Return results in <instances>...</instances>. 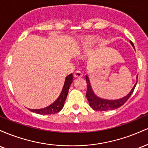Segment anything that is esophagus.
<instances>
[{
    "instance_id": "34e87169",
    "label": "esophagus",
    "mask_w": 148,
    "mask_h": 148,
    "mask_svg": "<svg viewBox=\"0 0 148 148\" xmlns=\"http://www.w3.org/2000/svg\"><path fill=\"white\" fill-rule=\"evenodd\" d=\"M74 76H75L76 78H81L83 76V73L81 72V71H76L75 72H74Z\"/></svg>"
}]
</instances>
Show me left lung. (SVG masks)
<instances>
[{
  "instance_id": "8db88e82",
  "label": "left lung",
  "mask_w": 148,
  "mask_h": 148,
  "mask_svg": "<svg viewBox=\"0 0 148 148\" xmlns=\"http://www.w3.org/2000/svg\"><path fill=\"white\" fill-rule=\"evenodd\" d=\"M131 45L134 48V46L133 42L130 41ZM136 79H138V75L136 76ZM86 81L87 83V91H86V97H87L88 102H89L90 106L95 111H109V110H113L116 109V108H119L125 103L128 100L129 98L130 97L132 94L135 89L136 86L137 82L136 83L135 85L134 86L133 88L130 92L127 95V96L121 98L120 99L116 100H107L99 98V97L96 96L95 92L92 90V88L91 87V84L90 83L89 78L88 76H86Z\"/></svg>"
}]
</instances>
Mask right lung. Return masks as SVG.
<instances>
[{
    "label": "right lung",
    "instance_id": "obj_1",
    "mask_svg": "<svg viewBox=\"0 0 148 148\" xmlns=\"http://www.w3.org/2000/svg\"><path fill=\"white\" fill-rule=\"evenodd\" d=\"M72 81L73 74H71L65 78V81H64V86L62 87V90L61 91L60 95L52 104L46 107V108H41V109H30V111L34 112V113L41 115L54 114V113H56L60 111L63 108L64 101H65L66 98H67L69 87H70V85L72 84Z\"/></svg>",
    "mask_w": 148,
    "mask_h": 148
}]
</instances>
